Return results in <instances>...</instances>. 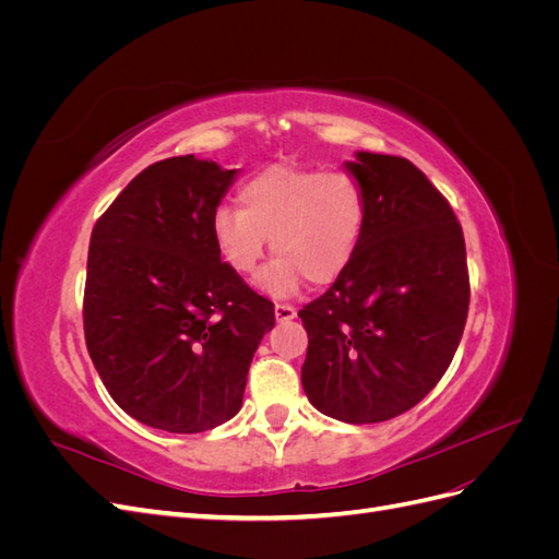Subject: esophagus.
<instances>
[{
  "instance_id": "34e87169",
  "label": "esophagus",
  "mask_w": 559,
  "mask_h": 559,
  "mask_svg": "<svg viewBox=\"0 0 559 559\" xmlns=\"http://www.w3.org/2000/svg\"><path fill=\"white\" fill-rule=\"evenodd\" d=\"M275 317H277V321H292V319H296V308L294 306H284V302H277V306H275Z\"/></svg>"
}]
</instances>
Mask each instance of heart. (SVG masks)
I'll use <instances>...</instances> for the list:
<instances>
[{"label":"heart","instance_id":"1","mask_svg":"<svg viewBox=\"0 0 559 559\" xmlns=\"http://www.w3.org/2000/svg\"><path fill=\"white\" fill-rule=\"evenodd\" d=\"M238 202L214 212L212 240L235 275H251L270 240L275 259L257 280L270 298L294 296L306 280L331 284L357 253L366 198L347 173L273 165L240 186Z\"/></svg>","mask_w":559,"mask_h":559}]
</instances>
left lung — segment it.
Segmentation results:
<instances>
[{
    "instance_id": "obj_1",
    "label": "left lung",
    "mask_w": 559,
    "mask_h": 559,
    "mask_svg": "<svg viewBox=\"0 0 559 559\" xmlns=\"http://www.w3.org/2000/svg\"><path fill=\"white\" fill-rule=\"evenodd\" d=\"M345 167L366 198L364 233L345 273L298 312L300 380L319 413L376 425L425 399L460 347L466 247L448 200L411 160L357 151Z\"/></svg>"
}]
</instances>
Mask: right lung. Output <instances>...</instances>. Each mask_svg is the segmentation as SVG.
Instances as JSON below:
<instances>
[{"label": "right lung", "mask_w": 559, "mask_h": 559, "mask_svg": "<svg viewBox=\"0 0 559 559\" xmlns=\"http://www.w3.org/2000/svg\"><path fill=\"white\" fill-rule=\"evenodd\" d=\"M238 170L191 156L148 165L91 235L83 331L107 392L130 417L200 433L242 408L275 306L222 263L212 216Z\"/></svg>", "instance_id": "obj_1"}]
</instances>
